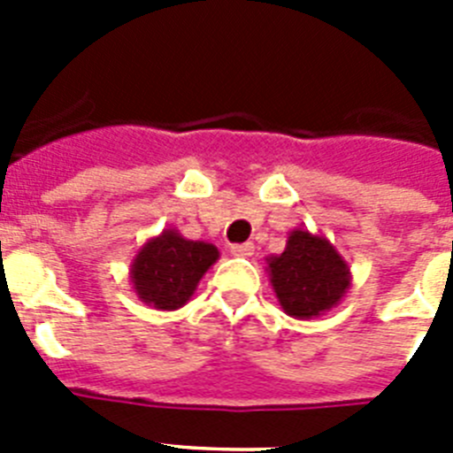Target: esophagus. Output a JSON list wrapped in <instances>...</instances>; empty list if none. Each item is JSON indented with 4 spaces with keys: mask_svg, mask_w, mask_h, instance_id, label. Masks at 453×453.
I'll return each mask as SVG.
<instances>
[{
    "mask_svg": "<svg viewBox=\"0 0 453 453\" xmlns=\"http://www.w3.org/2000/svg\"><path fill=\"white\" fill-rule=\"evenodd\" d=\"M231 254L234 256H251L254 254V242H242V245H231Z\"/></svg>",
    "mask_w": 453,
    "mask_h": 453,
    "instance_id": "1",
    "label": "esophagus"
}]
</instances>
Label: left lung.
Here are the masks:
<instances>
[{"instance_id":"obj_1","label":"left lung","mask_w":453,"mask_h":453,"mask_svg":"<svg viewBox=\"0 0 453 453\" xmlns=\"http://www.w3.org/2000/svg\"><path fill=\"white\" fill-rule=\"evenodd\" d=\"M265 263L279 306L295 319L329 313L351 288L349 263L324 235L308 229H292L286 250Z\"/></svg>"}]
</instances>
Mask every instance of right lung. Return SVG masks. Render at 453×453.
<instances>
[{
	"mask_svg": "<svg viewBox=\"0 0 453 453\" xmlns=\"http://www.w3.org/2000/svg\"><path fill=\"white\" fill-rule=\"evenodd\" d=\"M219 258L218 247L188 240L177 229H163L140 247L131 261V283L138 299L158 311L186 306L211 265Z\"/></svg>",
	"mask_w": 453,
	"mask_h": 453,
	"instance_id": "add662e5",
	"label": "right lung"
}]
</instances>
